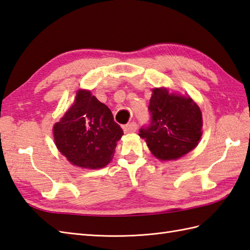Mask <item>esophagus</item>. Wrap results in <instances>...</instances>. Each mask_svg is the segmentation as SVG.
Wrapping results in <instances>:
<instances>
[{
    "mask_svg": "<svg viewBox=\"0 0 250 250\" xmlns=\"http://www.w3.org/2000/svg\"><path fill=\"white\" fill-rule=\"evenodd\" d=\"M123 128H124L125 133H132L137 130V124L135 123V122H131V123L125 125Z\"/></svg>",
    "mask_w": 250,
    "mask_h": 250,
    "instance_id": "esophagus-1",
    "label": "esophagus"
}]
</instances>
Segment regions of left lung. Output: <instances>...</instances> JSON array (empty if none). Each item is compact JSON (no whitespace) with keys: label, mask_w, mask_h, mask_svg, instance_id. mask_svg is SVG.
<instances>
[{"label":"left lung","mask_w":250,"mask_h":250,"mask_svg":"<svg viewBox=\"0 0 250 250\" xmlns=\"http://www.w3.org/2000/svg\"><path fill=\"white\" fill-rule=\"evenodd\" d=\"M148 109L151 124L139 136L157 159L177 160L196 147L203 136V114L190 95L154 88Z\"/></svg>","instance_id":"left-lung-1"}]
</instances>
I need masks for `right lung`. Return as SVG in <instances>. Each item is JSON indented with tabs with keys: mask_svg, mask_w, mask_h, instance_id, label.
Wrapping results in <instances>:
<instances>
[{
	"mask_svg": "<svg viewBox=\"0 0 250 250\" xmlns=\"http://www.w3.org/2000/svg\"><path fill=\"white\" fill-rule=\"evenodd\" d=\"M123 129L110 109L90 90L78 89L74 102L53 126L54 142L73 166L97 169L111 162Z\"/></svg>",
	"mask_w": 250,
	"mask_h": 250,
	"instance_id": "1",
	"label": "right lung"
}]
</instances>
